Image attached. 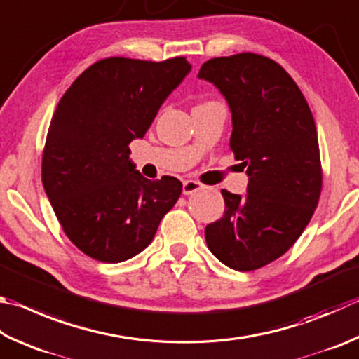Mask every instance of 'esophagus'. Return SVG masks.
<instances>
[{
  "mask_svg": "<svg viewBox=\"0 0 359 359\" xmlns=\"http://www.w3.org/2000/svg\"><path fill=\"white\" fill-rule=\"evenodd\" d=\"M202 188H204V185H202L201 182H198V180H185L184 182V194H185V196H188V194L196 193V191L202 190Z\"/></svg>",
  "mask_w": 359,
  "mask_h": 359,
  "instance_id": "1",
  "label": "esophagus"
}]
</instances>
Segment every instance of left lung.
I'll use <instances>...</instances> for the list:
<instances>
[{"label":"left lung","instance_id":"1","mask_svg":"<svg viewBox=\"0 0 359 359\" xmlns=\"http://www.w3.org/2000/svg\"><path fill=\"white\" fill-rule=\"evenodd\" d=\"M198 76L229 103V147L250 175L246 196L221 190L226 210L205 227V242L229 269L257 270L290 250L320 199L314 117L293 78L266 56L212 57Z\"/></svg>","mask_w":359,"mask_h":359}]
</instances>
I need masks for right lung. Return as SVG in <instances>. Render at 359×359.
I'll use <instances>...</instances> for the list:
<instances>
[{
    "label": "right lung",
    "mask_w": 359,
    "mask_h": 359,
    "mask_svg": "<svg viewBox=\"0 0 359 359\" xmlns=\"http://www.w3.org/2000/svg\"><path fill=\"white\" fill-rule=\"evenodd\" d=\"M187 57L154 62L105 57L64 93L42 152V184L69 240L117 264L152 242L182 193L171 175L149 180L130 161L161 103L190 72Z\"/></svg>",
    "instance_id": "right-lung-1"
}]
</instances>
